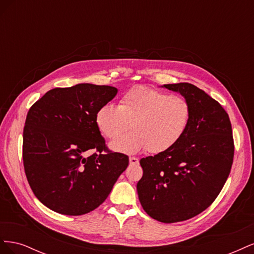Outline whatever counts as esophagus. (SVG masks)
<instances>
[{
	"mask_svg": "<svg viewBox=\"0 0 254 254\" xmlns=\"http://www.w3.org/2000/svg\"><path fill=\"white\" fill-rule=\"evenodd\" d=\"M129 163H130V165H136V164H139V159L134 158V157H130V158H129Z\"/></svg>",
	"mask_w": 254,
	"mask_h": 254,
	"instance_id": "1",
	"label": "esophagus"
}]
</instances>
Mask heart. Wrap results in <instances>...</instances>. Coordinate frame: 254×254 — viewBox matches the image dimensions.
Instances as JSON below:
<instances>
[{
	"mask_svg": "<svg viewBox=\"0 0 254 254\" xmlns=\"http://www.w3.org/2000/svg\"><path fill=\"white\" fill-rule=\"evenodd\" d=\"M190 105L186 98L146 87L129 90L119 107L106 104L95 114V124L104 136L116 139L132 124L133 132L110 144L112 150L136 153L147 149L160 153L180 141L190 125Z\"/></svg>",
	"mask_w": 254,
	"mask_h": 254,
	"instance_id": "heart-1",
	"label": "heart"
}]
</instances>
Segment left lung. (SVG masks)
<instances>
[{
    "label": "left lung",
    "mask_w": 254,
    "mask_h": 254,
    "mask_svg": "<svg viewBox=\"0 0 254 254\" xmlns=\"http://www.w3.org/2000/svg\"><path fill=\"white\" fill-rule=\"evenodd\" d=\"M190 105L188 130L171 149L141 159L136 184L144 211L165 224L190 219L216 199L234 156L228 113L204 91L188 82L164 84Z\"/></svg>",
    "instance_id": "1"
}]
</instances>
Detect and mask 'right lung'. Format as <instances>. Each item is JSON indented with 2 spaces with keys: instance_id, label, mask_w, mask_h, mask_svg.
<instances>
[{
  "instance_id": "right-lung-1",
  "label": "right lung",
  "mask_w": 254,
  "mask_h": 254,
  "mask_svg": "<svg viewBox=\"0 0 254 254\" xmlns=\"http://www.w3.org/2000/svg\"><path fill=\"white\" fill-rule=\"evenodd\" d=\"M117 93L114 87L78 83L50 90L29 109L23 163L35 196L52 211L72 216L93 211L127 168L128 157L107 150L95 124L97 110ZM92 149L97 152L88 156Z\"/></svg>"
}]
</instances>
